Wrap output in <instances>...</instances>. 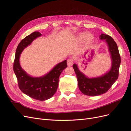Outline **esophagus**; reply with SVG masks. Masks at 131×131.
Wrapping results in <instances>:
<instances>
[{
	"label": "esophagus",
	"mask_w": 131,
	"mask_h": 131,
	"mask_svg": "<svg viewBox=\"0 0 131 131\" xmlns=\"http://www.w3.org/2000/svg\"><path fill=\"white\" fill-rule=\"evenodd\" d=\"M67 63H68V66H72L73 63V60L72 59H68V60H67Z\"/></svg>",
	"instance_id": "esophagus-1"
}]
</instances>
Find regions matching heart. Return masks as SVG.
I'll return each instance as SVG.
<instances>
[{
	"label": "heart",
	"instance_id": "obj_1",
	"mask_svg": "<svg viewBox=\"0 0 131 131\" xmlns=\"http://www.w3.org/2000/svg\"><path fill=\"white\" fill-rule=\"evenodd\" d=\"M78 39L81 41H83V42L87 40V44L89 46H91L93 43V41H94L93 38L91 36V35L89 33L87 32H83L80 34L78 35Z\"/></svg>",
	"mask_w": 131,
	"mask_h": 131
}]
</instances>
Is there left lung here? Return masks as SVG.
Here are the masks:
<instances>
[{
  "label": "left lung",
  "mask_w": 131,
  "mask_h": 131,
  "mask_svg": "<svg viewBox=\"0 0 131 131\" xmlns=\"http://www.w3.org/2000/svg\"><path fill=\"white\" fill-rule=\"evenodd\" d=\"M101 40H105L111 54V67L110 70L103 75L89 78L82 73L75 63L73 68L76 74L78 85L83 94L89 96H97L105 93L117 80L121 57L116 43L111 37L103 33L99 36Z\"/></svg>",
  "instance_id": "left-lung-1"
}]
</instances>
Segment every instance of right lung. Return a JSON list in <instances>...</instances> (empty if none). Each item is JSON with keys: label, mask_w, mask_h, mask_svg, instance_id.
<instances>
[{"label": "right lung", "mask_w": 131, "mask_h": 131, "mask_svg": "<svg viewBox=\"0 0 131 131\" xmlns=\"http://www.w3.org/2000/svg\"><path fill=\"white\" fill-rule=\"evenodd\" d=\"M41 36L40 32H34L21 41L16 50L13 69L22 92L33 99L43 101L51 98L57 92L59 76L68 65L66 60L63 61L54 67L50 72L38 77L29 76L22 69L19 60L22 51Z\"/></svg>", "instance_id": "1"}]
</instances>
